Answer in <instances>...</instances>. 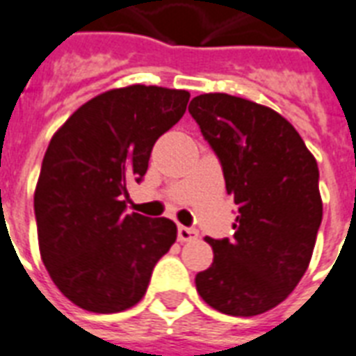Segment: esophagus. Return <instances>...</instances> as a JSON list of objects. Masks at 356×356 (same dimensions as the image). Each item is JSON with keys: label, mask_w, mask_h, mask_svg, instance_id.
I'll list each match as a JSON object with an SVG mask.
<instances>
[{"label": "esophagus", "mask_w": 356, "mask_h": 356, "mask_svg": "<svg viewBox=\"0 0 356 356\" xmlns=\"http://www.w3.org/2000/svg\"><path fill=\"white\" fill-rule=\"evenodd\" d=\"M177 238L181 243H188V241H196L197 238V232L196 229H192V227H184L179 226L177 229Z\"/></svg>", "instance_id": "1"}]
</instances>
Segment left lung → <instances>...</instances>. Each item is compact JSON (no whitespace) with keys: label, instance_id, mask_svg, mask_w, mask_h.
Returning <instances> with one entry per match:
<instances>
[{"label":"left lung","instance_id":"8db88e82","mask_svg":"<svg viewBox=\"0 0 356 356\" xmlns=\"http://www.w3.org/2000/svg\"><path fill=\"white\" fill-rule=\"evenodd\" d=\"M188 112L238 207L232 238H205L214 259L196 275V289L222 314L259 316L286 300L310 265L323 218L317 162L295 127L267 106L205 93Z\"/></svg>","mask_w":356,"mask_h":356}]
</instances>
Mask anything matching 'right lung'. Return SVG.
Here are the masks:
<instances>
[{
  "instance_id": "right-lung-1",
  "label": "right lung",
  "mask_w": 356,
  "mask_h": 356,
  "mask_svg": "<svg viewBox=\"0 0 356 356\" xmlns=\"http://www.w3.org/2000/svg\"><path fill=\"white\" fill-rule=\"evenodd\" d=\"M188 99L184 89L142 83L110 89L51 136L35 188V218L42 263L72 305L95 314L132 308L175 243L170 218L127 214L124 197Z\"/></svg>"
}]
</instances>
